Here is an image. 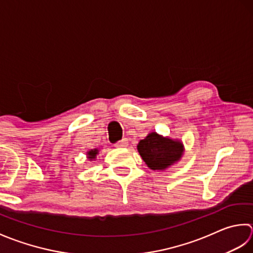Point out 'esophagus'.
Here are the masks:
<instances>
[{"label": "esophagus", "mask_w": 253, "mask_h": 253, "mask_svg": "<svg viewBox=\"0 0 253 253\" xmlns=\"http://www.w3.org/2000/svg\"><path fill=\"white\" fill-rule=\"evenodd\" d=\"M115 146L116 147H126V146H127V138H122L121 141L117 142L115 144Z\"/></svg>", "instance_id": "esophagus-1"}]
</instances>
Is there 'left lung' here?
<instances>
[{"instance_id": "obj_1", "label": "left lung", "mask_w": 253, "mask_h": 253, "mask_svg": "<svg viewBox=\"0 0 253 253\" xmlns=\"http://www.w3.org/2000/svg\"><path fill=\"white\" fill-rule=\"evenodd\" d=\"M137 151L149 168L164 170L179 161L182 155L183 147L180 142L163 137L153 132L140 141Z\"/></svg>"}]
</instances>
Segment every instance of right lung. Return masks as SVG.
<instances>
[{
    "label": "right lung",
    "instance_id": "add662e5",
    "mask_svg": "<svg viewBox=\"0 0 253 253\" xmlns=\"http://www.w3.org/2000/svg\"><path fill=\"white\" fill-rule=\"evenodd\" d=\"M97 154H98V149H91V151H89L88 153H87L89 161H91V159H94L96 157Z\"/></svg>",
    "mask_w": 253,
    "mask_h": 253
}]
</instances>
